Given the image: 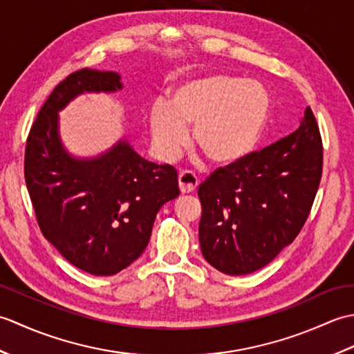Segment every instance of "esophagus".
I'll return each instance as SVG.
<instances>
[{
    "label": "esophagus",
    "mask_w": 354,
    "mask_h": 354,
    "mask_svg": "<svg viewBox=\"0 0 354 354\" xmlns=\"http://www.w3.org/2000/svg\"><path fill=\"white\" fill-rule=\"evenodd\" d=\"M178 184L183 194L192 193L198 187V178L192 171H181L178 176Z\"/></svg>",
    "instance_id": "obj_1"
}]
</instances>
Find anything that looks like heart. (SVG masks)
Returning a JSON list of instances; mask_svg holds the SVG:
<instances>
[{
  "mask_svg": "<svg viewBox=\"0 0 354 354\" xmlns=\"http://www.w3.org/2000/svg\"><path fill=\"white\" fill-rule=\"evenodd\" d=\"M270 97L259 80L213 73L179 84L169 103L149 109V132L158 156L175 161L193 140L217 165L242 161L257 147L269 118Z\"/></svg>",
  "mask_w": 354,
  "mask_h": 354,
  "instance_id": "heart-1",
  "label": "heart"
}]
</instances>
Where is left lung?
<instances>
[{
	"label": "left lung",
	"mask_w": 354,
	"mask_h": 354,
	"mask_svg": "<svg viewBox=\"0 0 354 354\" xmlns=\"http://www.w3.org/2000/svg\"><path fill=\"white\" fill-rule=\"evenodd\" d=\"M322 173V142L307 108L298 129L199 185V243L227 275L266 266L290 245L310 213Z\"/></svg>",
	"instance_id": "8db88e82"
}]
</instances>
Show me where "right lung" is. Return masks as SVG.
Returning <instances> with one entry per match:
<instances>
[{
    "label": "right lung",
    "mask_w": 354,
    "mask_h": 354,
    "mask_svg": "<svg viewBox=\"0 0 354 354\" xmlns=\"http://www.w3.org/2000/svg\"><path fill=\"white\" fill-rule=\"evenodd\" d=\"M122 89L115 71L70 74L44 103L27 138L26 184L42 234L93 275L118 274L137 260L160 208L179 196L175 167L145 160L124 135L95 156H76L64 146L59 112L82 94Z\"/></svg>",
    "instance_id": "1"
}]
</instances>
